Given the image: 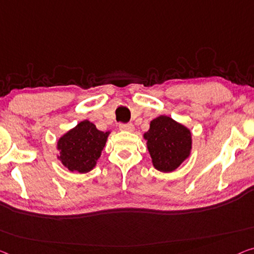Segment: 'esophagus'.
<instances>
[{"mask_svg":"<svg viewBox=\"0 0 254 254\" xmlns=\"http://www.w3.org/2000/svg\"><path fill=\"white\" fill-rule=\"evenodd\" d=\"M133 124L132 123H127V124H121L120 126V130L121 131H127V132H132L133 131Z\"/></svg>","mask_w":254,"mask_h":254,"instance_id":"esophagus-1","label":"esophagus"}]
</instances>
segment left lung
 <instances>
[{"label": "left lung", "instance_id": "1", "mask_svg": "<svg viewBox=\"0 0 254 254\" xmlns=\"http://www.w3.org/2000/svg\"><path fill=\"white\" fill-rule=\"evenodd\" d=\"M143 139L151 163L161 172H173L191 154V131L169 116L161 115L151 121Z\"/></svg>", "mask_w": 254, "mask_h": 254}]
</instances>
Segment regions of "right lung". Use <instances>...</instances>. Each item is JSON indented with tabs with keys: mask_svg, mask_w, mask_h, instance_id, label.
<instances>
[{
	"mask_svg": "<svg viewBox=\"0 0 254 254\" xmlns=\"http://www.w3.org/2000/svg\"><path fill=\"white\" fill-rule=\"evenodd\" d=\"M111 132L99 131L84 120L68 130L57 141V158L71 172L88 173L96 168Z\"/></svg>",
	"mask_w": 254,
	"mask_h": 254,
	"instance_id": "add662e5",
	"label": "right lung"
}]
</instances>
